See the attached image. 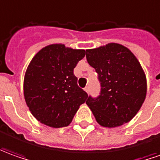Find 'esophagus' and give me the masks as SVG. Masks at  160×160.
I'll return each mask as SVG.
<instances>
[{
	"mask_svg": "<svg viewBox=\"0 0 160 160\" xmlns=\"http://www.w3.org/2000/svg\"><path fill=\"white\" fill-rule=\"evenodd\" d=\"M84 90L86 91V92H87V93H88V92H89V88H88V87H86V88H84Z\"/></svg>",
	"mask_w": 160,
	"mask_h": 160,
	"instance_id": "1",
	"label": "esophagus"
}]
</instances>
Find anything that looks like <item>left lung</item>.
Segmentation results:
<instances>
[{"label":"left lung","mask_w":160,"mask_h":160,"mask_svg":"<svg viewBox=\"0 0 160 160\" xmlns=\"http://www.w3.org/2000/svg\"><path fill=\"white\" fill-rule=\"evenodd\" d=\"M87 60L98 73L101 93L86 102L100 125L115 128L130 122L146 96L144 72L129 49L116 43L87 50Z\"/></svg>","instance_id":"8db88e82"}]
</instances>
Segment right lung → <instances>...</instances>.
Segmentation results:
<instances>
[{"label":"right lung","mask_w":160,"mask_h":160,"mask_svg":"<svg viewBox=\"0 0 160 160\" xmlns=\"http://www.w3.org/2000/svg\"><path fill=\"white\" fill-rule=\"evenodd\" d=\"M86 55L85 50L61 43L41 49L30 61L23 80L26 104L33 117L52 128L71 123L88 94L77 84L73 69Z\"/></svg>","instance_id":"right-lung-1"}]
</instances>
